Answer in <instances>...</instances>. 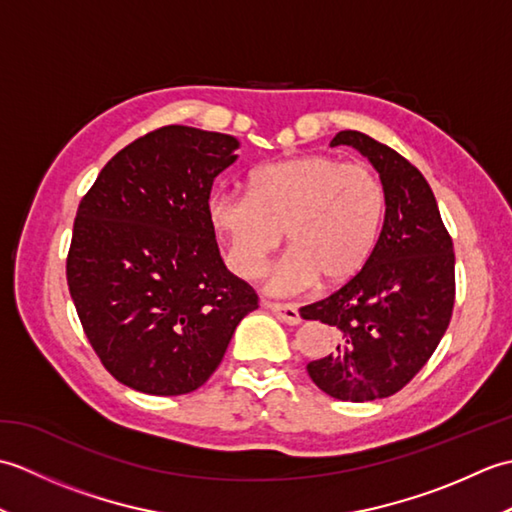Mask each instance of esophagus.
<instances>
[{"label": "esophagus", "mask_w": 512, "mask_h": 512, "mask_svg": "<svg viewBox=\"0 0 512 512\" xmlns=\"http://www.w3.org/2000/svg\"><path fill=\"white\" fill-rule=\"evenodd\" d=\"M262 306L266 310H270L275 314V317L279 321H284L288 325H297L301 323V314H299V308L292 306V303H275V301H262Z\"/></svg>", "instance_id": "esophagus-1"}]
</instances>
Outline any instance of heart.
<instances>
[{"mask_svg": "<svg viewBox=\"0 0 512 512\" xmlns=\"http://www.w3.org/2000/svg\"><path fill=\"white\" fill-rule=\"evenodd\" d=\"M385 215V191L365 165L330 156H295L257 167L248 191H215L206 217L237 277H257L281 242L290 244L266 270L268 295L288 297L317 284L339 286L367 262Z\"/></svg>", "mask_w": 512, "mask_h": 512, "instance_id": "obj_1", "label": "heart"}]
</instances>
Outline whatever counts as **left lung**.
I'll list each match as a JSON object with an SVG mask.
<instances>
[{
  "mask_svg": "<svg viewBox=\"0 0 512 512\" xmlns=\"http://www.w3.org/2000/svg\"><path fill=\"white\" fill-rule=\"evenodd\" d=\"M385 191V220L361 273L299 312L332 325V352L308 363L312 383L339 400L387 398L416 376L449 328L455 301L453 242L422 173L398 151L345 129Z\"/></svg>",
  "mask_w": 512,
  "mask_h": 512,
  "instance_id": "1",
  "label": "left lung"
}]
</instances>
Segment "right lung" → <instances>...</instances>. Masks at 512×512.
Wrapping results in <instances>:
<instances>
[{
	"label": "right lung",
	"mask_w": 512,
	"mask_h": 512,
	"mask_svg": "<svg viewBox=\"0 0 512 512\" xmlns=\"http://www.w3.org/2000/svg\"><path fill=\"white\" fill-rule=\"evenodd\" d=\"M228 134L169 125L118 151L79 204L68 286L94 352L151 396L202 387L257 295L228 273L206 217L237 160Z\"/></svg>",
	"instance_id": "1"
}]
</instances>
